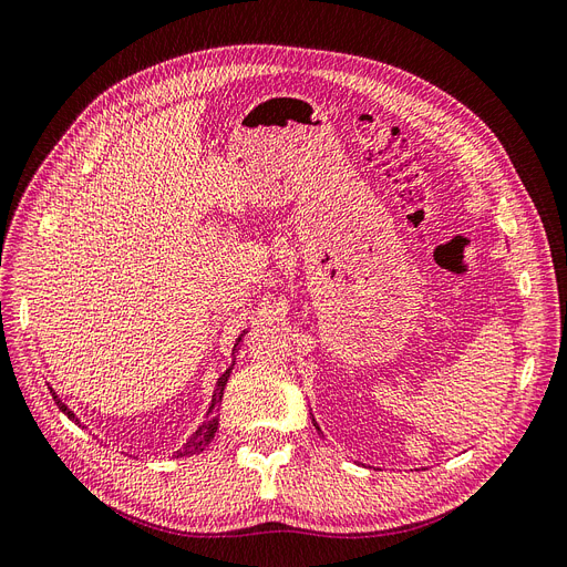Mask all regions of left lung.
<instances>
[{
    "label": "left lung",
    "mask_w": 567,
    "mask_h": 567,
    "mask_svg": "<svg viewBox=\"0 0 567 567\" xmlns=\"http://www.w3.org/2000/svg\"><path fill=\"white\" fill-rule=\"evenodd\" d=\"M312 424H315V429H317V431H319V426H317V422H315V420H312Z\"/></svg>",
    "instance_id": "1"
}]
</instances>
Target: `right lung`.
<instances>
[{
	"instance_id": "right-lung-1",
	"label": "right lung",
	"mask_w": 567,
	"mask_h": 567,
	"mask_svg": "<svg viewBox=\"0 0 567 567\" xmlns=\"http://www.w3.org/2000/svg\"><path fill=\"white\" fill-rule=\"evenodd\" d=\"M243 340V333L238 336V340H236V344ZM234 344V348H236ZM229 373H231V368H227V373L225 375H219V380H217V384H215V391H213V401H210V408H208V414L223 403V393H225V386H227V380H229ZM51 389V386H48ZM51 393H53V399H55V403H58V408L69 416V420H73L79 424V416L73 414L60 399H58V393L51 389ZM215 431H217V416H208V420L196 429L194 433H192V437L185 442L183 445V450H178L174 456H192V454H196V452H204V447L208 445V442L215 437Z\"/></svg>"
}]
</instances>
